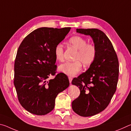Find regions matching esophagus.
Returning <instances> with one entry per match:
<instances>
[{
  "mask_svg": "<svg viewBox=\"0 0 131 131\" xmlns=\"http://www.w3.org/2000/svg\"><path fill=\"white\" fill-rule=\"evenodd\" d=\"M69 83H72V78L70 77H69Z\"/></svg>",
  "mask_w": 131,
  "mask_h": 131,
  "instance_id": "esophagus-1",
  "label": "esophagus"
}]
</instances>
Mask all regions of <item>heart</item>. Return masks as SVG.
<instances>
[{"label": "heart", "instance_id": "obj_1", "mask_svg": "<svg viewBox=\"0 0 131 131\" xmlns=\"http://www.w3.org/2000/svg\"><path fill=\"white\" fill-rule=\"evenodd\" d=\"M69 42L70 45L78 50L75 57V60L77 61L74 62H65L59 66L58 69L67 76H74L81 70V61L85 66H90L96 57V51L94 45L87 44V40L80 36H75L71 37ZM63 52L62 44H57L54 48V55L57 60L63 61Z\"/></svg>", "mask_w": 131, "mask_h": 131}]
</instances>
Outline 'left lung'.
<instances>
[{"mask_svg": "<svg viewBox=\"0 0 131 131\" xmlns=\"http://www.w3.org/2000/svg\"><path fill=\"white\" fill-rule=\"evenodd\" d=\"M76 32L91 37L96 51L88 69L72 81L80 90L79 96L72 102L73 110L79 116L90 117L105 110L116 92L118 61L112 43L102 31L77 29Z\"/></svg>", "mask_w": 131, "mask_h": 131, "instance_id": "8db88e82", "label": "left lung"}]
</instances>
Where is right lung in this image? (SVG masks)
Here are the masks:
<instances>
[{"mask_svg":"<svg viewBox=\"0 0 131 131\" xmlns=\"http://www.w3.org/2000/svg\"><path fill=\"white\" fill-rule=\"evenodd\" d=\"M70 29L38 28L23 40L18 49L14 84L19 103L30 113L41 116L51 112L58 94L69 85L68 77L63 73L47 80L57 69L55 46Z\"/></svg>","mask_w":131,"mask_h":131,"instance_id":"obj_1","label":"right lung"}]
</instances>
